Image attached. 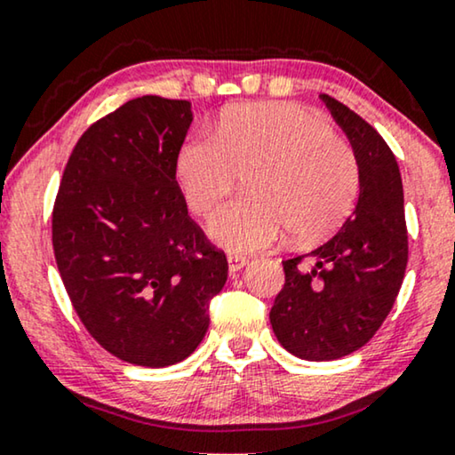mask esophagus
I'll return each mask as SVG.
<instances>
[{"mask_svg":"<svg viewBox=\"0 0 455 455\" xmlns=\"http://www.w3.org/2000/svg\"><path fill=\"white\" fill-rule=\"evenodd\" d=\"M248 259L246 257H240V254H228V271L232 273H238L242 267H246Z\"/></svg>","mask_w":455,"mask_h":455,"instance_id":"obj_1","label":"esophagus"}]
</instances>
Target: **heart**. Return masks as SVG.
Listing matches in <instances>:
<instances>
[{
	"label": "heart",
	"instance_id": "obj_1",
	"mask_svg": "<svg viewBox=\"0 0 455 455\" xmlns=\"http://www.w3.org/2000/svg\"><path fill=\"white\" fill-rule=\"evenodd\" d=\"M246 173L248 196L211 217V240L232 252L275 246L290 232L316 240L350 213L358 161L331 124L296 103L229 109L217 136L192 134L178 155V180L196 215H211Z\"/></svg>",
	"mask_w": 455,
	"mask_h": 455
}]
</instances>
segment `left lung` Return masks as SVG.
Wrapping results in <instances>:
<instances>
[{"label":"left lung","instance_id":"obj_1","mask_svg":"<svg viewBox=\"0 0 455 455\" xmlns=\"http://www.w3.org/2000/svg\"><path fill=\"white\" fill-rule=\"evenodd\" d=\"M358 161L360 195L339 232L285 259V283L269 319L279 344L302 360H335L363 347L394 307L408 263L397 161L371 124L321 95Z\"/></svg>","mask_w":455,"mask_h":455}]
</instances>
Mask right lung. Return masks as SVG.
Returning <instances> with one entry per match:
<instances>
[{"mask_svg":"<svg viewBox=\"0 0 455 455\" xmlns=\"http://www.w3.org/2000/svg\"><path fill=\"white\" fill-rule=\"evenodd\" d=\"M190 101L145 95L92 124L53 207V251L80 321L130 364L182 363L209 329L226 254L188 217L176 180Z\"/></svg>","mask_w":455,"mask_h":455,"instance_id":"right-lung-1","label":"right lung"}]
</instances>
